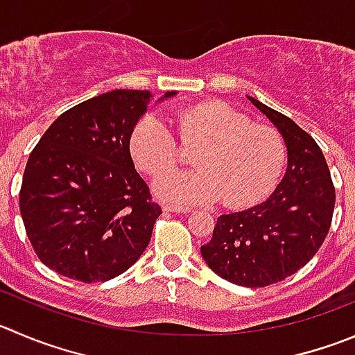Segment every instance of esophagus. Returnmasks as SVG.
Listing matches in <instances>:
<instances>
[{"instance_id": "esophagus-1", "label": "esophagus", "mask_w": 355, "mask_h": 355, "mask_svg": "<svg viewBox=\"0 0 355 355\" xmlns=\"http://www.w3.org/2000/svg\"><path fill=\"white\" fill-rule=\"evenodd\" d=\"M165 212H181V214H188L191 212L190 207H184V205H175V204H164Z\"/></svg>"}]
</instances>
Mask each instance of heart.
Masks as SVG:
<instances>
[{
  "instance_id": "heart-1",
  "label": "heart",
  "mask_w": 355,
  "mask_h": 355,
  "mask_svg": "<svg viewBox=\"0 0 355 355\" xmlns=\"http://www.w3.org/2000/svg\"><path fill=\"white\" fill-rule=\"evenodd\" d=\"M184 148L200 146L193 155L197 168L165 174L178 167L181 146L158 114H146L130 136L136 164L155 181L160 198L183 204L221 198L230 207H245L265 198L277 184L286 164L281 136L254 125L244 113L223 103H202L174 113Z\"/></svg>"
}]
</instances>
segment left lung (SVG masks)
Segmentation results:
<instances>
[{
	"instance_id": "1",
	"label": "left lung",
	"mask_w": 355,
	"mask_h": 355,
	"mask_svg": "<svg viewBox=\"0 0 355 355\" xmlns=\"http://www.w3.org/2000/svg\"><path fill=\"white\" fill-rule=\"evenodd\" d=\"M248 99L268 118L288 150L284 178L268 198L223 214L200 252L209 268L244 288L284 281L313 258L331 226L335 188L313 137L286 114Z\"/></svg>"
}]
</instances>
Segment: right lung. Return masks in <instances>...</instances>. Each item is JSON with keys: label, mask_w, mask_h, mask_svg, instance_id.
Here are the masks:
<instances>
[{"label": "right lung", "mask_w": 355, "mask_h": 355, "mask_svg": "<svg viewBox=\"0 0 355 355\" xmlns=\"http://www.w3.org/2000/svg\"><path fill=\"white\" fill-rule=\"evenodd\" d=\"M151 97L120 89L83 101L64 111L29 155L20 214L36 254L53 272L106 282L150 244L162 209L134 167L130 136Z\"/></svg>", "instance_id": "1"}]
</instances>
